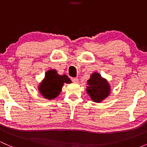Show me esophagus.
<instances>
[{
  "mask_svg": "<svg viewBox=\"0 0 147 147\" xmlns=\"http://www.w3.org/2000/svg\"><path fill=\"white\" fill-rule=\"evenodd\" d=\"M71 79L72 81L74 82V83H78V78H71Z\"/></svg>",
  "mask_w": 147,
  "mask_h": 147,
  "instance_id": "obj_1",
  "label": "esophagus"
}]
</instances>
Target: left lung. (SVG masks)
<instances>
[{"instance_id":"obj_1","label":"left lung","mask_w":147,"mask_h":147,"mask_svg":"<svg viewBox=\"0 0 147 147\" xmlns=\"http://www.w3.org/2000/svg\"><path fill=\"white\" fill-rule=\"evenodd\" d=\"M86 91L93 102H101L109 95L111 88L107 80L94 72L88 80Z\"/></svg>"}]
</instances>
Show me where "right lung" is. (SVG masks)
I'll list each match as a JSON object with an SVG mask.
<instances>
[{
  "label": "right lung",
  "instance_id": "1",
  "mask_svg": "<svg viewBox=\"0 0 147 147\" xmlns=\"http://www.w3.org/2000/svg\"><path fill=\"white\" fill-rule=\"evenodd\" d=\"M71 83V80L67 75H59L55 69H50L45 73L38 90L45 99H53L59 94L64 83Z\"/></svg>",
  "mask_w": 147,
  "mask_h": 147
}]
</instances>
